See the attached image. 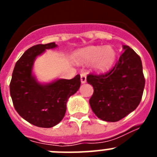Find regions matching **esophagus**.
<instances>
[{
    "label": "esophagus",
    "instance_id": "34e87169",
    "mask_svg": "<svg viewBox=\"0 0 157 157\" xmlns=\"http://www.w3.org/2000/svg\"><path fill=\"white\" fill-rule=\"evenodd\" d=\"M80 76H81V82L82 83H86V75L84 74V73H82L81 75H80Z\"/></svg>",
    "mask_w": 157,
    "mask_h": 157
}]
</instances>
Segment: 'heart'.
<instances>
[{"instance_id": "heart-1", "label": "heart", "mask_w": 157, "mask_h": 157, "mask_svg": "<svg viewBox=\"0 0 157 157\" xmlns=\"http://www.w3.org/2000/svg\"><path fill=\"white\" fill-rule=\"evenodd\" d=\"M116 58V50L111 45H90L78 51L75 60L80 63L92 62V68L95 71L102 73L113 66Z\"/></svg>"}]
</instances>
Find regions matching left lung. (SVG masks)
<instances>
[{"label": "left lung", "instance_id": "obj_1", "mask_svg": "<svg viewBox=\"0 0 157 157\" xmlns=\"http://www.w3.org/2000/svg\"><path fill=\"white\" fill-rule=\"evenodd\" d=\"M114 68L105 75H89L87 82L94 87L90 105L101 120L117 122L136 109L145 87L140 56L128 45Z\"/></svg>", "mask_w": 157, "mask_h": 157}]
</instances>
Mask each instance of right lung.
<instances>
[{
  "mask_svg": "<svg viewBox=\"0 0 157 157\" xmlns=\"http://www.w3.org/2000/svg\"><path fill=\"white\" fill-rule=\"evenodd\" d=\"M55 42L40 44L28 48L16 62L10 82V94L15 109L23 119L36 127L49 128L63 120L67 102L81 85L80 75L71 79L56 78L41 82L34 75V61Z\"/></svg>",
  "mask_w": 157,
  "mask_h": 157,
  "instance_id": "obj_1",
  "label": "right lung"
}]
</instances>
